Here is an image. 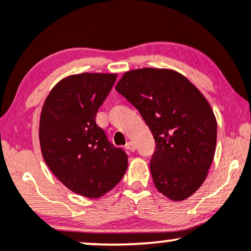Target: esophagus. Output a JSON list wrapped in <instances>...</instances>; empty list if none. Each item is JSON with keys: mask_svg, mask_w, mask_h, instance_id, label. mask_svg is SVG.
<instances>
[{"mask_svg": "<svg viewBox=\"0 0 251 251\" xmlns=\"http://www.w3.org/2000/svg\"><path fill=\"white\" fill-rule=\"evenodd\" d=\"M126 149L129 150V151H135V145L133 142H127V144H126Z\"/></svg>", "mask_w": 251, "mask_h": 251, "instance_id": "34e87169", "label": "esophagus"}]
</instances>
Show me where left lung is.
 <instances>
[{
  "instance_id": "8db88e82",
  "label": "left lung",
  "mask_w": 251,
  "mask_h": 251,
  "mask_svg": "<svg viewBox=\"0 0 251 251\" xmlns=\"http://www.w3.org/2000/svg\"><path fill=\"white\" fill-rule=\"evenodd\" d=\"M116 91L151 129L155 150L150 170L158 191L172 201L195 194L205 180L217 140L208 100L180 73L158 68L126 72Z\"/></svg>"
}]
</instances>
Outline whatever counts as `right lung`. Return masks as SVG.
I'll return each instance as SVG.
<instances>
[{
  "label": "right lung",
  "instance_id": "obj_1",
  "mask_svg": "<svg viewBox=\"0 0 251 251\" xmlns=\"http://www.w3.org/2000/svg\"><path fill=\"white\" fill-rule=\"evenodd\" d=\"M116 80L117 74L67 76L43 103L39 128L43 159L66 188L83 197H101L127 170V154L109 143L96 123Z\"/></svg>",
  "mask_w": 251,
  "mask_h": 251
}]
</instances>
